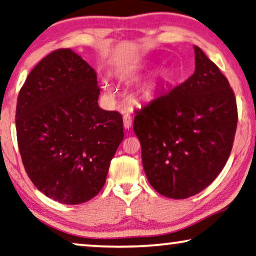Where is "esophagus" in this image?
I'll list each match as a JSON object with an SVG mask.
<instances>
[{"label": "esophagus", "instance_id": "esophagus-1", "mask_svg": "<svg viewBox=\"0 0 256 256\" xmlns=\"http://www.w3.org/2000/svg\"><path fill=\"white\" fill-rule=\"evenodd\" d=\"M123 122H124V128L128 130L132 125V117L130 116V114H125V116L123 117Z\"/></svg>", "mask_w": 256, "mask_h": 256}]
</instances>
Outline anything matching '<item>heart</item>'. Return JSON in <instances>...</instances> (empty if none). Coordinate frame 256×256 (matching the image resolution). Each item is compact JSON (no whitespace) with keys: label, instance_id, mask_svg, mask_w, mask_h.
Wrapping results in <instances>:
<instances>
[{"label":"heart","instance_id":"obj_1","mask_svg":"<svg viewBox=\"0 0 256 256\" xmlns=\"http://www.w3.org/2000/svg\"><path fill=\"white\" fill-rule=\"evenodd\" d=\"M169 78H170V76H169V74L167 73V72H162V73L158 75V76L153 80L152 84H150V86H147V87L142 92V95L144 98H152V97L156 95L158 90L162 89L164 86L168 84ZM100 84H102V88L106 92H111L110 84L106 78H102V80H100Z\"/></svg>","mask_w":256,"mask_h":256}]
</instances>
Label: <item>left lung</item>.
Listing matches in <instances>:
<instances>
[{"instance_id":"1","label":"left lung","mask_w":256,"mask_h":256,"mask_svg":"<svg viewBox=\"0 0 256 256\" xmlns=\"http://www.w3.org/2000/svg\"><path fill=\"white\" fill-rule=\"evenodd\" d=\"M195 72L136 114L133 130L142 145L150 186L183 200L210 186L226 164L238 123L234 92L198 48Z\"/></svg>"}]
</instances>
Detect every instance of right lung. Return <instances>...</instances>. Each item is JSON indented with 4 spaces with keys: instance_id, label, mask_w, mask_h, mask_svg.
<instances>
[{
    "instance_id": "right-lung-1",
    "label": "right lung",
    "mask_w": 256,
    "mask_h": 256,
    "mask_svg": "<svg viewBox=\"0 0 256 256\" xmlns=\"http://www.w3.org/2000/svg\"><path fill=\"white\" fill-rule=\"evenodd\" d=\"M98 95L94 68L70 48L45 56L20 92L22 161L36 188L59 203L95 197L124 138L120 114L100 109Z\"/></svg>"
}]
</instances>
